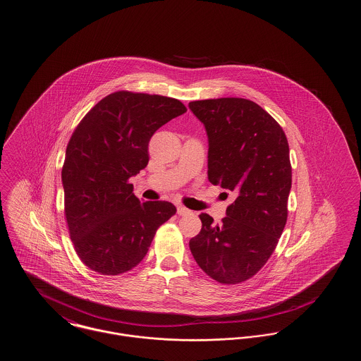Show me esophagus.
I'll list each match as a JSON object with an SVG mask.
<instances>
[{"label": "esophagus", "mask_w": 361, "mask_h": 361, "mask_svg": "<svg viewBox=\"0 0 361 361\" xmlns=\"http://www.w3.org/2000/svg\"><path fill=\"white\" fill-rule=\"evenodd\" d=\"M192 211L188 209V208H185L184 206H178L177 207V214L180 215V216H185V215H189Z\"/></svg>", "instance_id": "obj_1"}]
</instances>
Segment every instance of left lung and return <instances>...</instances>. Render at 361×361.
<instances>
[{
    "mask_svg": "<svg viewBox=\"0 0 361 361\" xmlns=\"http://www.w3.org/2000/svg\"><path fill=\"white\" fill-rule=\"evenodd\" d=\"M208 137V180L235 195L222 224L200 214L189 240L197 265L224 284L242 283L265 265L287 222L292 171L288 142L258 104L226 97L189 103Z\"/></svg>",
    "mask_w": 361,
    "mask_h": 361,
    "instance_id": "obj_1",
    "label": "left lung"
}]
</instances>
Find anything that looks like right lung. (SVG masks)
Segmentation results:
<instances>
[{"label":"right lung","instance_id":"add662e5","mask_svg":"<svg viewBox=\"0 0 361 361\" xmlns=\"http://www.w3.org/2000/svg\"><path fill=\"white\" fill-rule=\"evenodd\" d=\"M185 112L176 99L121 90L96 104L73 133L62 169L65 215L74 249L92 271H131L176 214L169 202H140L128 180L147 166L155 131Z\"/></svg>","mask_w":361,"mask_h":361}]
</instances>
